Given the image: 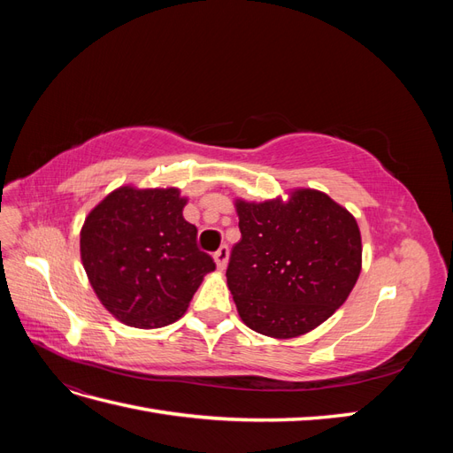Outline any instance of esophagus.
I'll return each mask as SVG.
<instances>
[{"mask_svg":"<svg viewBox=\"0 0 453 453\" xmlns=\"http://www.w3.org/2000/svg\"><path fill=\"white\" fill-rule=\"evenodd\" d=\"M215 258V265H217V270H225L226 268V263H228V245H221L213 255Z\"/></svg>","mask_w":453,"mask_h":453,"instance_id":"34e87169","label":"esophagus"}]
</instances>
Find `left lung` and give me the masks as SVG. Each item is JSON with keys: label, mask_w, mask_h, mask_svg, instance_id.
Segmentation results:
<instances>
[{"label": "left lung", "mask_w": 453, "mask_h": 453, "mask_svg": "<svg viewBox=\"0 0 453 453\" xmlns=\"http://www.w3.org/2000/svg\"><path fill=\"white\" fill-rule=\"evenodd\" d=\"M242 240L226 283L242 321L272 338H295L346 303L361 272L355 217L325 193L300 188L289 202H236Z\"/></svg>", "instance_id": "obj_1"}]
</instances>
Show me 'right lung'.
I'll return each instance as SVG.
<instances>
[{"instance_id":"add662e5","label":"right lung","mask_w":453,"mask_h":453,"mask_svg":"<svg viewBox=\"0 0 453 453\" xmlns=\"http://www.w3.org/2000/svg\"><path fill=\"white\" fill-rule=\"evenodd\" d=\"M177 188L120 187L81 228V258L100 303L119 321L158 328L185 313L213 258L183 219Z\"/></svg>"}]
</instances>
